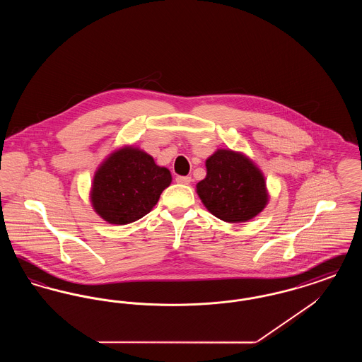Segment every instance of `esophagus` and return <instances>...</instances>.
Returning a JSON list of instances; mask_svg holds the SVG:
<instances>
[{
    "instance_id": "esophagus-1",
    "label": "esophagus",
    "mask_w": 362,
    "mask_h": 362,
    "mask_svg": "<svg viewBox=\"0 0 362 362\" xmlns=\"http://www.w3.org/2000/svg\"><path fill=\"white\" fill-rule=\"evenodd\" d=\"M176 182L180 183V185H189L191 177L189 176H176Z\"/></svg>"
}]
</instances>
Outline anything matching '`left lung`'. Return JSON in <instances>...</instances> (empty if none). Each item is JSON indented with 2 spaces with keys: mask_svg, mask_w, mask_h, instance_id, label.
<instances>
[{
  "mask_svg": "<svg viewBox=\"0 0 362 362\" xmlns=\"http://www.w3.org/2000/svg\"><path fill=\"white\" fill-rule=\"evenodd\" d=\"M206 177L197 192L207 210L225 223H245L266 207L264 176L251 158L230 149H217L206 160Z\"/></svg>",
  "mask_w": 362,
  "mask_h": 362,
  "instance_id": "8db88e82",
  "label": "left lung"
}]
</instances>
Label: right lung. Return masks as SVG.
Returning a JSON list of instances; mask_svg holds the SVG:
<instances>
[{"mask_svg":"<svg viewBox=\"0 0 362 362\" xmlns=\"http://www.w3.org/2000/svg\"><path fill=\"white\" fill-rule=\"evenodd\" d=\"M171 182L170 170L158 167L152 156L123 146L108 156L95 173L90 202L108 224H130L153 209Z\"/></svg>","mask_w":362,"mask_h":362,"instance_id":"1","label":"right lung"}]
</instances>
